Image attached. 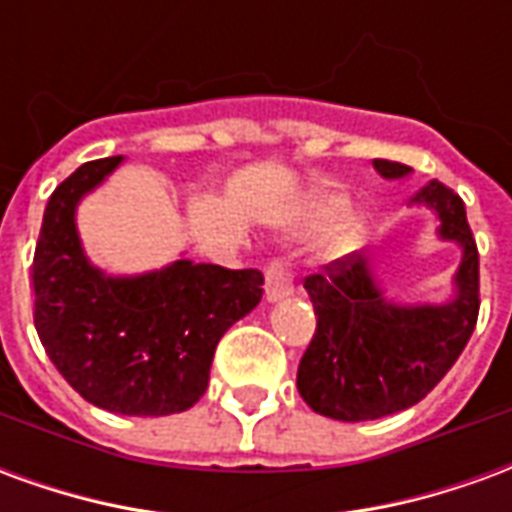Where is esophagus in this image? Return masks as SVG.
I'll return each instance as SVG.
<instances>
[{
  "label": "esophagus",
  "instance_id": "34e87169",
  "mask_svg": "<svg viewBox=\"0 0 512 512\" xmlns=\"http://www.w3.org/2000/svg\"><path fill=\"white\" fill-rule=\"evenodd\" d=\"M263 277H266V299L279 301L293 293V274L282 260H268L263 266Z\"/></svg>",
  "mask_w": 512,
  "mask_h": 512
}]
</instances>
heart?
I'll return each instance as SVG.
<instances>
[{"instance_id": "b5f03b06", "label": "heart", "mask_w": 512, "mask_h": 512, "mask_svg": "<svg viewBox=\"0 0 512 512\" xmlns=\"http://www.w3.org/2000/svg\"><path fill=\"white\" fill-rule=\"evenodd\" d=\"M323 211H334L337 208V200H329L321 205ZM354 238H356V230L354 224H340L332 235H329V246H332V252H348L351 246H354Z\"/></svg>"}]
</instances>
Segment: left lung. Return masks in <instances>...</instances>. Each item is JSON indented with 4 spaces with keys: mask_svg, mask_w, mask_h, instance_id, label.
<instances>
[{
    "mask_svg": "<svg viewBox=\"0 0 512 512\" xmlns=\"http://www.w3.org/2000/svg\"><path fill=\"white\" fill-rule=\"evenodd\" d=\"M384 178L411 169L376 158ZM439 213L441 235L458 241V296L441 307H395L381 299L362 255H345L310 274L315 334L299 362L296 386L323 417L362 422L395 414L428 395L469 343L480 312V255L463 200L439 180L411 197Z\"/></svg>",
    "mask_w": 512,
    "mask_h": 512,
    "instance_id": "1",
    "label": "left lung"
}]
</instances>
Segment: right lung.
<instances>
[{
	"label": "right lung",
	"instance_id": "right-lung-1",
	"mask_svg": "<svg viewBox=\"0 0 512 512\" xmlns=\"http://www.w3.org/2000/svg\"><path fill=\"white\" fill-rule=\"evenodd\" d=\"M117 164L120 156L87 161L49 197L32 260L35 329L87 403L164 417L205 395L213 351L257 307L263 274L178 260L145 277H104L82 255L73 211Z\"/></svg>",
	"mask_w": 512,
	"mask_h": 512
}]
</instances>
